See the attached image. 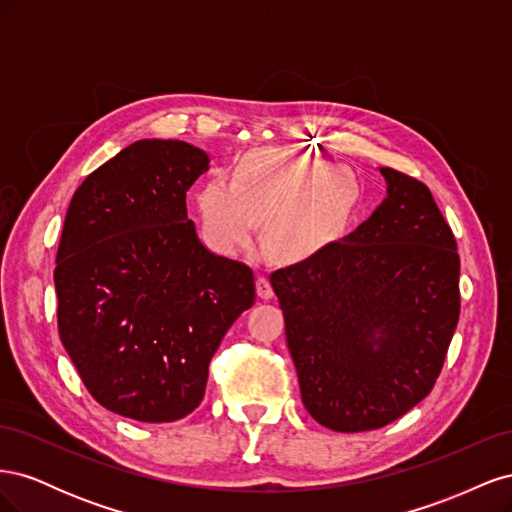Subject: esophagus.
I'll return each instance as SVG.
<instances>
[{
	"label": "esophagus",
	"mask_w": 512,
	"mask_h": 512,
	"mask_svg": "<svg viewBox=\"0 0 512 512\" xmlns=\"http://www.w3.org/2000/svg\"><path fill=\"white\" fill-rule=\"evenodd\" d=\"M256 292L260 299H271L273 297V288H271V282L267 275H258L256 277Z\"/></svg>",
	"instance_id": "1"
}]
</instances>
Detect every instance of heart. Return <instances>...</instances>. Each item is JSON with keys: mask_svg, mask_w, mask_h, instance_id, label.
Listing matches in <instances>:
<instances>
[{"mask_svg": "<svg viewBox=\"0 0 512 512\" xmlns=\"http://www.w3.org/2000/svg\"><path fill=\"white\" fill-rule=\"evenodd\" d=\"M356 203L354 179L299 153L254 151L235 168V181L215 177L198 192L207 241L220 252L247 245L256 222H267V252L284 262L316 256L346 226Z\"/></svg>", "mask_w": 512, "mask_h": 512, "instance_id": "heart-1", "label": "heart"}]
</instances>
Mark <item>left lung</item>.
<instances>
[{"label":"left lung","mask_w":512,"mask_h":512,"mask_svg":"<svg viewBox=\"0 0 512 512\" xmlns=\"http://www.w3.org/2000/svg\"><path fill=\"white\" fill-rule=\"evenodd\" d=\"M389 196L316 256L271 273L301 399L356 433L397 421L436 384L459 322V254L423 181L380 168Z\"/></svg>","instance_id":"1"}]
</instances>
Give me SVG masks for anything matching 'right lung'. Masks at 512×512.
I'll return each mask as SVG.
<instances>
[{
  "instance_id": "right-lung-1",
  "label": "right lung",
  "mask_w": 512,
  "mask_h": 512,
  "mask_svg": "<svg viewBox=\"0 0 512 512\" xmlns=\"http://www.w3.org/2000/svg\"><path fill=\"white\" fill-rule=\"evenodd\" d=\"M207 166L183 141H136L79 185L61 230V344L91 397L134 421L196 410L211 356L256 299L252 269L211 254L188 220Z\"/></svg>"
}]
</instances>
